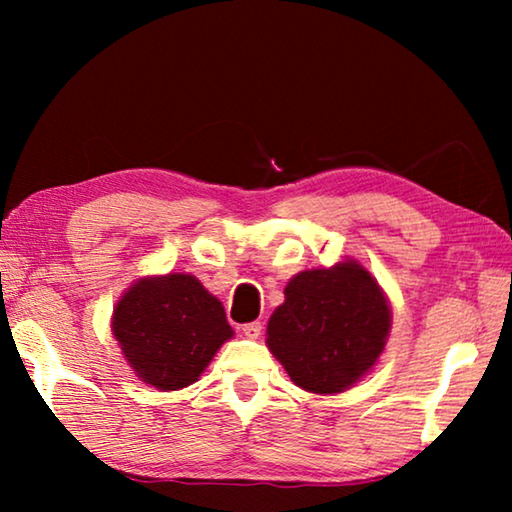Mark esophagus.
<instances>
[{
    "label": "esophagus",
    "mask_w": 512,
    "mask_h": 512,
    "mask_svg": "<svg viewBox=\"0 0 512 512\" xmlns=\"http://www.w3.org/2000/svg\"><path fill=\"white\" fill-rule=\"evenodd\" d=\"M241 332H244L246 339H257V336L262 334V323H259V320H255V323L241 325Z\"/></svg>",
    "instance_id": "obj_1"
}]
</instances>
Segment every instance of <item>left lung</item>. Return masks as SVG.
<instances>
[{
	"label": "left lung",
	"instance_id": "8db88e82",
	"mask_svg": "<svg viewBox=\"0 0 512 512\" xmlns=\"http://www.w3.org/2000/svg\"><path fill=\"white\" fill-rule=\"evenodd\" d=\"M384 289L357 259L293 275L266 345L302 391L336 395L375 368L391 334Z\"/></svg>",
	"mask_w": 512,
	"mask_h": 512
}]
</instances>
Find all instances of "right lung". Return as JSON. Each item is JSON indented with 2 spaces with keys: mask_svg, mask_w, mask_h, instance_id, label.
Wrapping results in <instances>:
<instances>
[{
  "mask_svg": "<svg viewBox=\"0 0 512 512\" xmlns=\"http://www.w3.org/2000/svg\"><path fill=\"white\" fill-rule=\"evenodd\" d=\"M112 336L140 381L167 393L194 384L235 332L198 277L167 273L140 277L121 293Z\"/></svg>",
  "mask_w": 512,
  "mask_h": 512,
  "instance_id": "1",
  "label": "right lung"
}]
</instances>
